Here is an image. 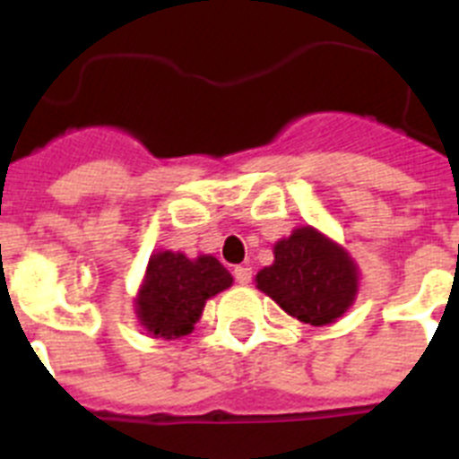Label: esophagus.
Listing matches in <instances>:
<instances>
[{"label":"esophagus","instance_id":"34e87169","mask_svg":"<svg viewBox=\"0 0 459 459\" xmlns=\"http://www.w3.org/2000/svg\"><path fill=\"white\" fill-rule=\"evenodd\" d=\"M234 278H237L238 285H248L250 280H253V269L250 266H237L234 269Z\"/></svg>","mask_w":459,"mask_h":459}]
</instances>
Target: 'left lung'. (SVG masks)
<instances>
[{
  "label": "left lung",
  "mask_w": 459,
  "mask_h": 459,
  "mask_svg": "<svg viewBox=\"0 0 459 459\" xmlns=\"http://www.w3.org/2000/svg\"><path fill=\"white\" fill-rule=\"evenodd\" d=\"M359 280L356 259L340 243L301 225L275 241L273 264L255 275V285L299 322L328 326L354 306Z\"/></svg>",
  "instance_id": "left-lung-1"
}]
</instances>
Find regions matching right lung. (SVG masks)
<instances>
[{"label":"right lung","instance_id":"obj_1","mask_svg":"<svg viewBox=\"0 0 459 459\" xmlns=\"http://www.w3.org/2000/svg\"><path fill=\"white\" fill-rule=\"evenodd\" d=\"M234 278L213 255L156 250L135 296V317L152 338L179 340L193 333L209 299L232 287Z\"/></svg>","mask_w":459,"mask_h":459}]
</instances>
